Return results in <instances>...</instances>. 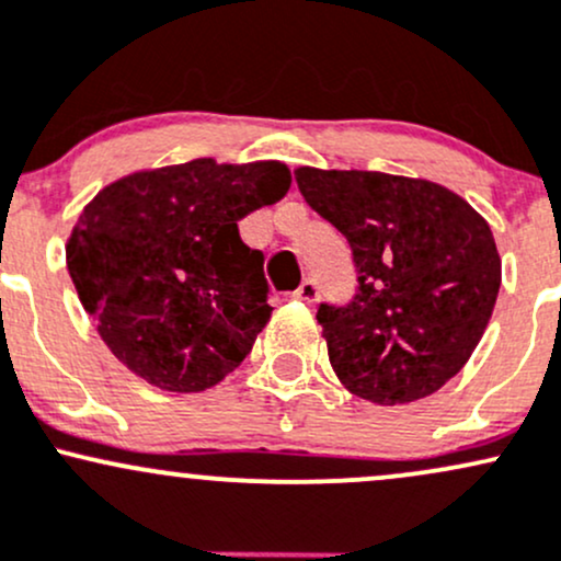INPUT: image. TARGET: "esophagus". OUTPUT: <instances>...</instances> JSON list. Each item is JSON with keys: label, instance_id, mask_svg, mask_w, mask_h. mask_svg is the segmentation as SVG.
<instances>
[{"label": "esophagus", "instance_id": "obj_1", "mask_svg": "<svg viewBox=\"0 0 561 561\" xmlns=\"http://www.w3.org/2000/svg\"><path fill=\"white\" fill-rule=\"evenodd\" d=\"M294 297L299 301H307V305H312L314 299H318V283L314 280H301V286L294 291Z\"/></svg>", "mask_w": 561, "mask_h": 561}]
</instances>
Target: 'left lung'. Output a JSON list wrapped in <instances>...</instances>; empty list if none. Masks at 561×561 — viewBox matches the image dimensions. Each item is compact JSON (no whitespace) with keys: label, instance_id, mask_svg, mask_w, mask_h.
<instances>
[{"label":"left lung","instance_id":"left-lung-1","mask_svg":"<svg viewBox=\"0 0 561 561\" xmlns=\"http://www.w3.org/2000/svg\"><path fill=\"white\" fill-rule=\"evenodd\" d=\"M307 204L350 241L357 294L320 305L339 381L376 405L437 392L480 344L501 288L493 230L432 180L360 169H294Z\"/></svg>","mask_w":561,"mask_h":561}]
</instances>
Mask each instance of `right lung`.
Returning a JSON list of instances; mask_svg holds the SVG:
<instances>
[{
    "mask_svg": "<svg viewBox=\"0 0 561 561\" xmlns=\"http://www.w3.org/2000/svg\"><path fill=\"white\" fill-rule=\"evenodd\" d=\"M288 187L283 161L196 159L118 178L84 206L66 264L118 363L167 392H204L241 365L273 307L238 222Z\"/></svg>",
    "mask_w": 561,
    "mask_h": 561,
    "instance_id": "1",
    "label": "right lung"
}]
</instances>
